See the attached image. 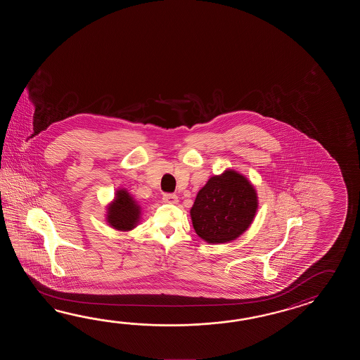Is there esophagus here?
<instances>
[{
	"instance_id": "1",
	"label": "esophagus",
	"mask_w": 360,
	"mask_h": 360,
	"mask_svg": "<svg viewBox=\"0 0 360 360\" xmlns=\"http://www.w3.org/2000/svg\"><path fill=\"white\" fill-rule=\"evenodd\" d=\"M177 199L179 198H177L176 194H172V193H165L163 194V200L166 203H176Z\"/></svg>"
}]
</instances>
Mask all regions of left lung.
I'll return each instance as SVG.
<instances>
[{
    "mask_svg": "<svg viewBox=\"0 0 360 360\" xmlns=\"http://www.w3.org/2000/svg\"><path fill=\"white\" fill-rule=\"evenodd\" d=\"M257 194L243 175L226 169L212 176L198 191L191 216L195 233L207 243L237 239L253 221Z\"/></svg>",
    "mask_w": 360,
    "mask_h": 360,
    "instance_id": "left-lung-1",
    "label": "left lung"
}]
</instances>
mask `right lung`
<instances>
[{
  "label": "right lung",
  "mask_w": 360,
  "mask_h": 360,
  "mask_svg": "<svg viewBox=\"0 0 360 360\" xmlns=\"http://www.w3.org/2000/svg\"><path fill=\"white\" fill-rule=\"evenodd\" d=\"M140 219V206L127 191L121 189L115 193V198L108 207L107 221L115 229H134Z\"/></svg>",
  "instance_id": "add662e5"
}]
</instances>
